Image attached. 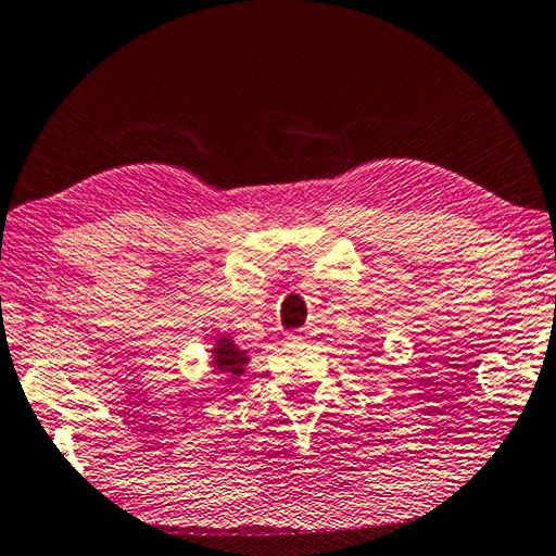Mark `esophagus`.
<instances>
[{"instance_id": "1", "label": "esophagus", "mask_w": 556, "mask_h": 556, "mask_svg": "<svg viewBox=\"0 0 556 556\" xmlns=\"http://www.w3.org/2000/svg\"><path fill=\"white\" fill-rule=\"evenodd\" d=\"M287 338H289L291 342H304V340L313 338V328H311V326H304V328H299V330H294V332H289Z\"/></svg>"}]
</instances>
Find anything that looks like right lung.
I'll list each match as a JSON object with an SVG mask.
<instances>
[{
	"instance_id": "add662e5",
	"label": "right lung",
	"mask_w": 556,
	"mask_h": 556,
	"mask_svg": "<svg viewBox=\"0 0 556 556\" xmlns=\"http://www.w3.org/2000/svg\"><path fill=\"white\" fill-rule=\"evenodd\" d=\"M245 365V355H240L233 342L220 340L216 348V369L226 371V375H240Z\"/></svg>"
}]
</instances>
